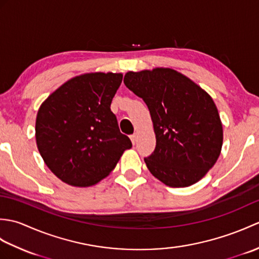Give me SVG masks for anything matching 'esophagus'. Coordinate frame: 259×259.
<instances>
[{"mask_svg": "<svg viewBox=\"0 0 259 259\" xmlns=\"http://www.w3.org/2000/svg\"><path fill=\"white\" fill-rule=\"evenodd\" d=\"M130 139H131V142H133V144L135 145L136 142H137V135L135 134V135H131L130 136Z\"/></svg>", "mask_w": 259, "mask_h": 259, "instance_id": "34e87169", "label": "esophagus"}]
</instances>
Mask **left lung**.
Here are the masks:
<instances>
[{
    "mask_svg": "<svg viewBox=\"0 0 259 259\" xmlns=\"http://www.w3.org/2000/svg\"><path fill=\"white\" fill-rule=\"evenodd\" d=\"M123 82L150 111L157 144L145 162L152 176L176 188L205 177L221 156L224 138L212 98L170 68L129 71Z\"/></svg>",
    "mask_w": 259,
    "mask_h": 259,
    "instance_id": "1",
    "label": "left lung"
}]
</instances>
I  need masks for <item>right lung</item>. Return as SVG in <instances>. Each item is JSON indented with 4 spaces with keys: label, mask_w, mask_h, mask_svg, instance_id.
Returning a JSON list of instances; mask_svg holds the SVG:
<instances>
[{
    "label": "right lung",
    "mask_w": 259,
    "mask_h": 259,
    "mask_svg": "<svg viewBox=\"0 0 259 259\" xmlns=\"http://www.w3.org/2000/svg\"><path fill=\"white\" fill-rule=\"evenodd\" d=\"M122 73L76 75L52 92L38 108L35 140L48 168L74 187L106 178L124 150L133 147L119 130L110 106Z\"/></svg>",
    "instance_id": "right-lung-1"
}]
</instances>
